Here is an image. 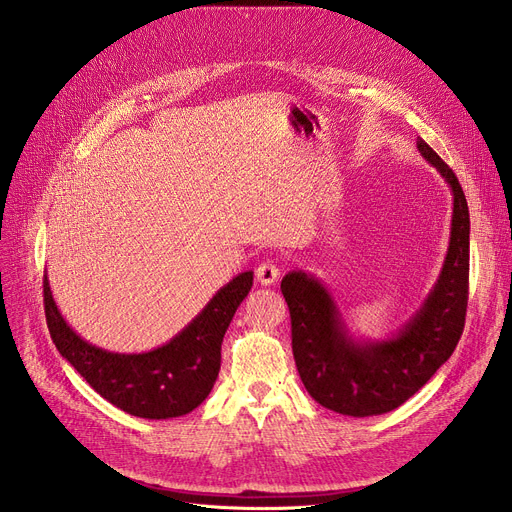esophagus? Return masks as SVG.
Instances as JSON below:
<instances>
[{
    "label": "esophagus",
    "mask_w": 512,
    "mask_h": 512,
    "mask_svg": "<svg viewBox=\"0 0 512 512\" xmlns=\"http://www.w3.org/2000/svg\"><path fill=\"white\" fill-rule=\"evenodd\" d=\"M255 278H257V282H261L263 286H274V284L278 282V278H280L278 265L272 263V261L261 263V265L257 267V270H255Z\"/></svg>",
    "instance_id": "obj_1"
}]
</instances>
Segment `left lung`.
<instances>
[{
    "label": "left lung",
    "instance_id": "8db88e82",
    "mask_svg": "<svg viewBox=\"0 0 512 512\" xmlns=\"http://www.w3.org/2000/svg\"><path fill=\"white\" fill-rule=\"evenodd\" d=\"M417 149L446 180L452 224L440 276L421 307L384 340L355 338L332 292L303 270L282 278L292 355L307 392L340 415L371 417L407 402L450 359L465 328L469 297V207L459 178L425 141Z\"/></svg>",
    "mask_w": 512,
    "mask_h": 512
}]
</instances>
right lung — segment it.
I'll use <instances>...</instances> for the list:
<instances>
[{"label":"right lung","mask_w":512,"mask_h":512,"mask_svg":"<svg viewBox=\"0 0 512 512\" xmlns=\"http://www.w3.org/2000/svg\"><path fill=\"white\" fill-rule=\"evenodd\" d=\"M253 286V272L234 276L170 342L147 353H112L80 338L62 317L45 274L47 328L60 355L114 407L143 419L191 413L209 396L222 363V340Z\"/></svg>","instance_id":"right-lung-1"}]
</instances>
